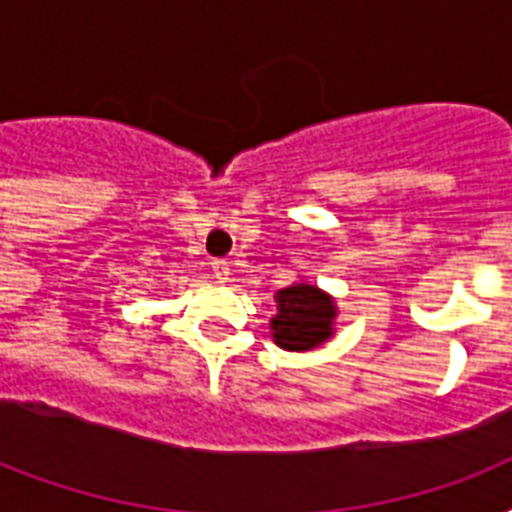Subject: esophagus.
Instances as JSON below:
<instances>
[{
    "instance_id": "esophagus-1",
    "label": "esophagus",
    "mask_w": 512,
    "mask_h": 512,
    "mask_svg": "<svg viewBox=\"0 0 512 512\" xmlns=\"http://www.w3.org/2000/svg\"><path fill=\"white\" fill-rule=\"evenodd\" d=\"M212 273H215L217 281H228V276H231V268H228V263H225V260H212Z\"/></svg>"
}]
</instances>
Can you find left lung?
Here are the masks:
<instances>
[{
	"label": "left lung",
	"instance_id": "8db88e82",
	"mask_svg": "<svg viewBox=\"0 0 512 512\" xmlns=\"http://www.w3.org/2000/svg\"><path fill=\"white\" fill-rule=\"evenodd\" d=\"M276 303L279 313L273 316L271 329L276 345L284 350H311L332 335V300L311 284L281 289Z\"/></svg>",
	"mask_w": 512,
	"mask_h": 512
}]
</instances>
